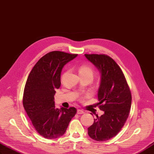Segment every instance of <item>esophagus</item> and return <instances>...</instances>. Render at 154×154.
Here are the masks:
<instances>
[{
    "label": "esophagus",
    "mask_w": 154,
    "mask_h": 154,
    "mask_svg": "<svg viewBox=\"0 0 154 154\" xmlns=\"http://www.w3.org/2000/svg\"><path fill=\"white\" fill-rule=\"evenodd\" d=\"M77 113L79 115H82L84 113V111L83 110H81V109H78L77 110Z\"/></svg>",
    "instance_id": "obj_1"
}]
</instances>
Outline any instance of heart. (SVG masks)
<instances>
[{"label": "heart", "mask_w": 154, "mask_h": 154, "mask_svg": "<svg viewBox=\"0 0 154 154\" xmlns=\"http://www.w3.org/2000/svg\"><path fill=\"white\" fill-rule=\"evenodd\" d=\"M78 72H79L80 74H88L91 75V76H93L94 74L93 68L90 66L86 65V64H82V65H81L79 68Z\"/></svg>", "instance_id": "1"}]
</instances>
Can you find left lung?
<instances>
[{"instance_id":"8db88e82","label":"left lung","mask_w":154,"mask_h":154,"mask_svg":"<svg viewBox=\"0 0 154 154\" xmlns=\"http://www.w3.org/2000/svg\"><path fill=\"white\" fill-rule=\"evenodd\" d=\"M101 73L98 90L99 108L103 111L88 128V135L95 141L104 142L117 135L123 127L131 107L132 95L121 68L107 54H85Z\"/></svg>"}]
</instances>
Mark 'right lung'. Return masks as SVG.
I'll return each mask as SVG.
<instances>
[{"label": "right lung", "instance_id": "right-lung-1", "mask_svg": "<svg viewBox=\"0 0 154 154\" xmlns=\"http://www.w3.org/2000/svg\"><path fill=\"white\" fill-rule=\"evenodd\" d=\"M63 51H51L37 61L25 85L23 106L33 127L47 139H54L65 133L76 109L54 107V95L60 86L63 66L77 57Z\"/></svg>", "mask_w": 154, "mask_h": 154}]
</instances>
